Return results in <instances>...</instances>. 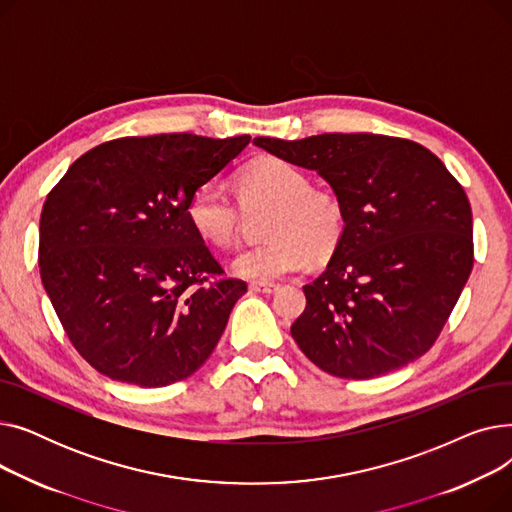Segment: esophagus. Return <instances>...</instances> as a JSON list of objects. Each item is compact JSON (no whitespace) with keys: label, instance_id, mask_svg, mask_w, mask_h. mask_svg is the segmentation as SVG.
Masks as SVG:
<instances>
[{"label":"esophagus","instance_id":"esophagus-1","mask_svg":"<svg viewBox=\"0 0 512 512\" xmlns=\"http://www.w3.org/2000/svg\"><path fill=\"white\" fill-rule=\"evenodd\" d=\"M278 288L280 286H276V284H257V282L249 284L251 292H261V294H274Z\"/></svg>","mask_w":512,"mask_h":512}]
</instances>
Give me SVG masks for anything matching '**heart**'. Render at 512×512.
<instances>
[{"instance_id":"obj_1","label":"heart","mask_w":512,"mask_h":512,"mask_svg":"<svg viewBox=\"0 0 512 512\" xmlns=\"http://www.w3.org/2000/svg\"><path fill=\"white\" fill-rule=\"evenodd\" d=\"M245 205L274 207L265 245L240 251L232 272L257 284L303 272L315 255L330 253L344 230V209L326 191L311 188L309 176L280 157H259L238 176ZM186 218L213 247H230L238 234V205L222 180H207L188 199Z\"/></svg>"}]
</instances>
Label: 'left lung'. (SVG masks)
<instances>
[{"label": "left lung", "instance_id": "obj_1", "mask_svg": "<svg viewBox=\"0 0 512 512\" xmlns=\"http://www.w3.org/2000/svg\"><path fill=\"white\" fill-rule=\"evenodd\" d=\"M324 178L344 209L332 259L290 334L319 369L369 380L425 355L473 270L463 186L425 147L384 134L253 141Z\"/></svg>", "mask_w": 512, "mask_h": 512}]
</instances>
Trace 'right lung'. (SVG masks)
Returning <instances> with one entry per match:
<instances>
[{
	"mask_svg": "<svg viewBox=\"0 0 512 512\" xmlns=\"http://www.w3.org/2000/svg\"><path fill=\"white\" fill-rule=\"evenodd\" d=\"M249 141V134L110 141L78 157L47 195L41 282L76 351L107 378L161 388L213 353L247 284L207 282L224 272L186 207Z\"/></svg>",
	"mask_w": 512,
	"mask_h": 512,
	"instance_id": "1",
	"label": "right lung"
}]
</instances>
